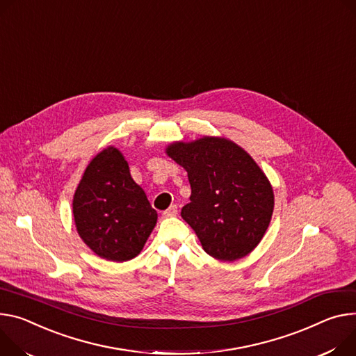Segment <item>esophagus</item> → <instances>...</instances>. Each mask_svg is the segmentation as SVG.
<instances>
[{"mask_svg":"<svg viewBox=\"0 0 356 356\" xmlns=\"http://www.w3.org/2000/svg\"><path fill=\"white\" fill-rule=\"evenodd\" d=\"M177 213H179L177 206H176V204H173V206H170V207L163 213V216H165V217H176V216H177Z\"/></svg>","mask_w":356,"mask_h":356,"instance_id":"34e87169","label":"esophagus"}]
</instances>
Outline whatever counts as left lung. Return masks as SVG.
I'll return each instance as SVG.
<instances>
[{"instance_id": "obj_1", "label": "left lung", "mask_w": 356, "mask_h": 356, "mask_svg": "<svg viewBox=\"0 0 356 356\" xmlns=\"http://www.w3.org/2000/svg\"><path fill=\"white\" fill-rule=\"evenodd\" d=\"M166 154L187 172L191 195L181 217L203 250L220 261L248 255L263 240L274 210L273 186L255 160L218 136L173 142Z\"/></svg>"}]
</instances>
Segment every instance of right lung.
Segmentation results:
<instances>
[{
	"label": "right lung",
	"mask_w": 356,
	"mask_h": 356,
	"mask_svg": "<svg viewBox=\"0 0 356 356\" xmlns=\"http://www.w3.org/2000/svg\"><path fill=\"white\" fill-rule=\"evenodd\" d=\"M72 211L82 241L96 255L115 263L140 254L157 221L146 193L115 146L89 161L75 190Z\"/></svg>",
	"instance_id": "obj_1"
}]
</instances>
